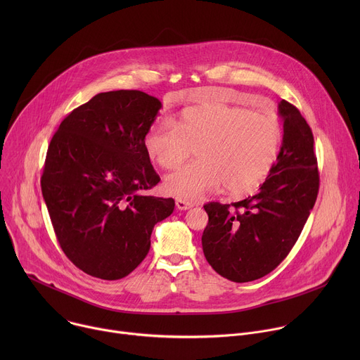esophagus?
<instances>
[{
    "label": "esophagus",
    "mask_w": 360,
    "mask_h": 360,
    "mask_svg": "<svg viewBox=\"0 0 360 360\" xmlns=\"http://www.w3.org/2000/svg\"><path fill=\"white\" fill-rule=\"evenodd\" d=\"M176 208L179 210V211H186V210H189V208H192L193 207V202H189V200H184V199H176Z\"/></svg>",
    "instance_id": "esophagus-1"
}]
</instances>
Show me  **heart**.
<instances>
[{"instance_id":"b5f03b06","label":"heart","mask_w":360,"mask_h":360,"mask_svg":"<svg viewBox=\"0 0 360 360\" xmlns=\"http://www.w3.org/2000/svg\"><path fill=\"white\" fill-rule=\"evenodd\" d=\"M174 124L153 122L143 148L164 169L176 168L195 148L199 160L168 175L164 184L167 193L184 200L222 184L232 193L252 192L268 178L282 141L276 117L212 102L184 108Z\"/></svg>"}]
</instances>
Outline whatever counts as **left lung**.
Masks as SVG:
<instances>
[{"label":"left lung","instance_id":"left-lung-1","mask_svg":"<svg viewBox=\"0 0 360 360\" xmlns=\"http://www.w3.org/2000/svg\"><path fill=\"white\" fill-rule=\"evenodd\" d=\"M283 139L258 193L231 205H203L210 221L203 255L224 278L243 283L271 274L296 243L319 192L314 134L299 110L279 102Z\"/></svg>","mask_w":360,"mask_h":360}]
</instances>
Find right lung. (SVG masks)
Listing matches in <instances>:
<instances>
[{
  "label": "right lung",
  "instance_id": "right-lung-1",
  "mask_svg": "<svg viewBox=\"0 0 360 360\" xmlns=\"http://www.w3.org/2000/svg\"><path fill=\"white\" fill-rule=\"evenodd\" d=\"M161 101L136 89L101 92L75 108L49 142L42 196L67 258L85 274L117 281L146 256L172 198L145 196L161 178L143 136Z\"/></svg>",
  "mask_w": 360,
  "mask_h": 360
}]
</instances>
